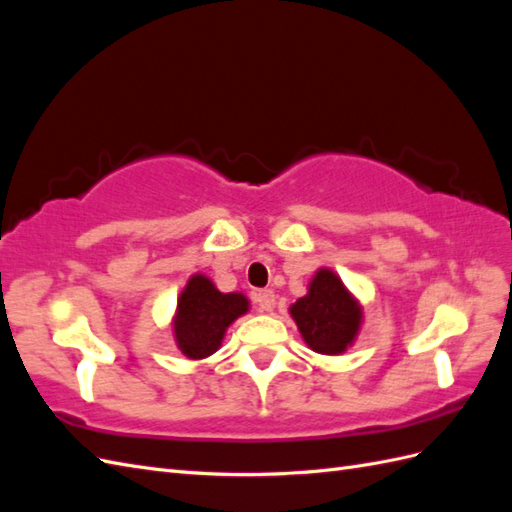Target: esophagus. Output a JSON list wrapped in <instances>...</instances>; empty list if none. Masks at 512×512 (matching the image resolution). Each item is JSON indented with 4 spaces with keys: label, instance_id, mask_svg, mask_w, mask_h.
<instances>
[{
    "label": "esophagus",
    "instance_id": "esophagus-1",
    "mask_svg": "<svg viewBox=\"0 0 512 512\" xmlns=\"http://www.w3.org/2000/svg\"><path fill=\"white\" fill-rule=\"evenodd\" d=\"M254 303L258 305L260 312H273L275 307V294L269 288H262L254 292Z\"/></svg>",
    "mask_w": 512,
    "mask_h": 512
}]
</instances>
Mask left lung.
I'll list each match as a JSON object with an SVG mask.
<instances>
[{
	"mask_svg": "<svg viewBox=\"0 0 512 512\" xmlns=\"http://www.w3.org/2000/svg\"><path fill=\"white\" fill-rule=\"evenodd\" d=\"M290 314L307 346L320 354L344 352L361 324L359 303L329 269L316 273L309 292L290 307Z\"/></svg>",
	"mask_w": 512,
	"mask_h": 512,
	"instance_id": "1",
	"label": "left lung"
}]
</instances>
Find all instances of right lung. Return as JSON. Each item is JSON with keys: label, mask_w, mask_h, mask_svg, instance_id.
Returning <instances> with one entry per match:
<instances>
[{"label": "right lung", "mask_w": 512, "mask_h": 512, "mask_svg": "<svg viewBox=\"0 0 512 512\" xmlns=\"http://www.w3.org/2000/svg\"><path fill=\"white\" fill-rule=\"evenodd\" d=\"M247 312L239 292H220L205 275H194L181 292L175 318L179 350L188 359H205L220 348L228 324Z\"/></svg>", "instance_id": "add662e5"}]
</instances>
